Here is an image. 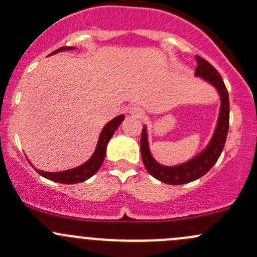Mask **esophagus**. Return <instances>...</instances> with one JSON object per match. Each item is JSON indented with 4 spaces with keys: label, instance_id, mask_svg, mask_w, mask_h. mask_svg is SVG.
Instances as JSON below:
<instances>
[{
    "label": "esophagus",
    "instance_id": "34e87169",
    "mask_svg": "<svg viewBox=\"0 0 257 257\" xmlns=\"http://www.w3.org/2000/svg\"><path fill=\"white\" fill-rule=\"evenodd\" d=\"M129 113H131V115L136 116V118H141L142 115H143V109H142L141 107H137V105H134V107L131 108V110H129Z\"/></svg>",
    "mask_w": 257,
    "mask_h": 257
}]
</instances>
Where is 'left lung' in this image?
<instances>
[{
	"label": "left lung",
	"mask_w": 257,
	"mask_h": 257,
	"mask_svg": "<svg viewBox=\"0 0 257 257\" xmlns=\"http://www.w3.org/2000/svg\"><path fill=\"white\" fill-rule=\"evenodd\" d=\"M196 63H198V66L195 69V76L200 77V78L210 83L217 90L220 100H221L216 128H215L214 134H212L205 149L183 164L167 167V165L158 163L150 153L147 125H144L143 131H142L141 152L145 168L152 177L158 179L162 183L169 184V185H180V184L190 183V181H194L205 175L219 159L220 154L224 149L225 142H226L227 132H229V93L225 87L224 80H222L219 72L204 58L196 56Z\"/></svg>",
	"instance_id": "8db88e82"
}]
</instances>
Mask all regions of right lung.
<instances>
[{
    "label": "right lung",
    "instance_id": "add662e5",
    "mask_svg": "<svg viewBox=\"0 0 257 257\" xmlns=\"http://www.w3.org/2000/svg\"><path fill=\"white\" fill-rule=\"evenodd\" d=\"M74 48L76 47H61L57 49V51L52 52L51 54H56L58 53V52L69 51V49H74ZM124 118H125V116H124L123 114H120V115L115 116V118L112 119L109 123L105 124L104 128H103L102 132H100L99 139H98L97 147H95V150L94 153H93V155L84 163V164L79 165V167L73 168V169L63 170V172L49 173V172H43V170H40V169H36L31 163L30 164L35 168L36 172H37L38 174L42 175L43 178L48 179V180L56 181V183L77 184V183H82V181H85L87 179L93 177V175L99 170V168L102 167L103 160H104V157H105V152H107V145L109 143L110 138L113 137L114 132L118 129V126L120 125L121 121L124 120Z\"/></svg>",
    "mask_w": 257,
    "mask_h": 257
}]
</instances>
